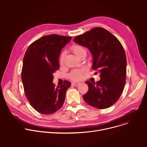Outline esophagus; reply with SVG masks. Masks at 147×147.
<instances>
[{"mask_svg":"<svg viewBox=\"0 0 147 147\" xmlns=\"http://www.w3.org/2000/svg\"><path fill=\"white\" fill-rule=\"evenodd\" d=\"M71 85L73 86H78L80 85V83L79 82H73L71 83Z\"/></svg>","mask_w":147,"mask_h":147,"instance_id":"1","label":"esophagus"}]
</instances>
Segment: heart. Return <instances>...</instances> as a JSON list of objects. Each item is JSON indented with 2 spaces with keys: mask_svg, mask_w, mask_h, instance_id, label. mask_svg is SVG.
Instances as JSON below:
<instances>
[{
  "mask_svg": "<svg viewBox=\"0 0 147 147\" xmlns=\"http://www.w3.org/2000/svg\"><path fill=\"white\" fill-rule=\"evenodd\" d=\"M71 50L73 53L78 57H80L82 55L86 54V51L85 48H84L82 46L79 45H73L71 47ZM65 56V52H63L60 57V63L62 64L64 61V59ZM85 69H77L72 71L69 74V77L74 81H78L82 78V74L85 72Z\"/></svg>",
  "mask_w": 147,
  "mask_h": 147,
  "instance_id": "1",
  "label": "heart"
}]
</instances>
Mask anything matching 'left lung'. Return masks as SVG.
Wrapping results in <instances>:
<instances>
[{"label": "left lung", "mask_w": 147, "mask_h": 147, "mask_svg": "<svg viewBox=\"0 0 147 147\" xmlns=\"http://www.w3.org/2000/svg\"><path fill=\"white\" fill-rule=\"evenodd\" d=\"M74 41L89 49L93 57L92 69L100 73V80L96 83L85 82L88 91L83 95L84 99L97 109L111 107L120 98L126 78L127 60L122 45L115 36L101 27L76 36Z\"/></svg>", "instance_id": "obj_1"}]
</instances>
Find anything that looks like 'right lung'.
I'll list each match as a JSON object with an SVG mask.
<instances>
[{
  "mask_svg": "<svg viewBox=\"0 0 147 147\" xmlns=\"http://www.w3.org/2000/svg\"><path fill=\"white\" fill-rule=\"evenodd\" d=\"M71 38L46 35L34 41L26 52L22 71L24 92L31 105L40 113H53L63 105L71 84L66 81L56 87L52 81L53 73L59 68L61 51Z\"/></svg>",
  "mask_w": 147,
  "mask_h": 147,
  "instance_id": "obj_1",
  "label": "right lung"
}]
</instances>
